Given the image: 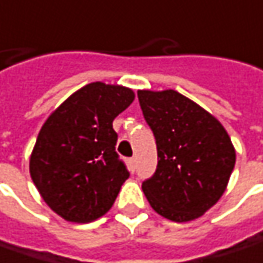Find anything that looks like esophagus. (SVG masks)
Returning <instances> with one entry per match:
<instances>
[{"label":"esophagus","mask_w":263,"mask_h":263,"mask_svg":"<svg viewBox=\"0 0 263 263\" xmlns=\"http://www.w3.org/2000/svg\"><path fill=\"white\" fill-rule=\"evenodd\" d=\"M128 167H129V172H132V173L135 172V167H137V160L134 159V157L128 160Z\"/></svg>","instance_id":"34e87169"}]
</instances>
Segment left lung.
Instances as JSON below:
<instances>
[{
    "label": "left lung",
    "mask_w": 263,
    "mask_h": 263,
    "mask_svg": "<svg viewBox=\"0 0 263 263\" xmlns=\"http://www.w3.org/2000/svg\"><path fill=\"white\" fill-rule=\"evenodd\" d=\"M138 100L159 156L142 191L161 217L192 221L227 187L236 163L230 137L218 119L175 90H138Z\"/></svg>",
    "instance_id": "obj_1"
}]
</instances>
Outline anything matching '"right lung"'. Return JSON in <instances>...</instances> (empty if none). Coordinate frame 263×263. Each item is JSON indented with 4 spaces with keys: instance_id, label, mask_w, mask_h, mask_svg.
I'll list each match as a JSON object with an SVG mask.
<instances>
[{
    "instance_id": "right-lung-1",
    "label": "right lung",
    "mask_w": 263,
    "mask_h": 263,
    "mask_svg": "<svg viewBox=\"0 0 263 263\" xmlns=\"http://www.w3.org/2000/svg\"><path fill=\"white\" fill-rule=\"evenodd\" d=\"M134 99L128 87L96 81L72 93L43 123L30 156V176L64 220L95 221L112 208L129 177L115 151L112 123Z\"/></svg>"
}]
</instances>
